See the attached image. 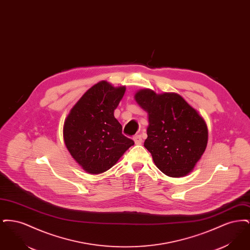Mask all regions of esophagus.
Masks as SVG:
<instances>
[{
	"label": "esophagus",
	"instance_id": "1",
	"mask_svg": "<svg viewBox=\"0 0 250 250\" xmlns=\"http://www.w3.org/2000/svg\"><path fill=\"white\" fill-rule=\"evenodd\" d=\"M133 140L136 144H142L143 143V138L141 135H136L133 137Z\"/></svg>",
	"mask_w": 250,
	"mask_h": 250
}]
</instances>
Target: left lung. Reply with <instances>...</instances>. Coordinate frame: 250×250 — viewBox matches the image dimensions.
Returning <instances> with one entry per match:
<instances>
[{
  "label": "left lung",
  "mask_w": 250,
  "mask_h": 250,
  "mask_svg": "<svg viewBox=\"0 0 250 250\" xmlns=\"http://www.w3.org/2000/svg\"><path fill=\"white\" fill-rule=\"evenodd\" d=\"M135 99L148 112L144 147L155 166L170 177L188 174L206 149L208 129L204 120L177 94L156 95L145 89Z\"/></svg>",
  "instance_id": "1"
}]
</instances>
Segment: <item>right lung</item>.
<instances>
[{
	"instance_id": "1",
	"label": "right lung",
	"mask_w": 250,
	"mask_h": 250,
	"mask_svg": "<svg viewBox=\"0 0 250 250\" xmlns=\"http://www.w3.org/2000/svg\"><path fill=\"white\" fill-rule=\"evenodd\" d=\"M125 87L101 82L90 88L73 107L63 125V140L73 158L87 172L109 169L134 142L123 135L114 109Z\"/></svg>"
}]
</instances>
